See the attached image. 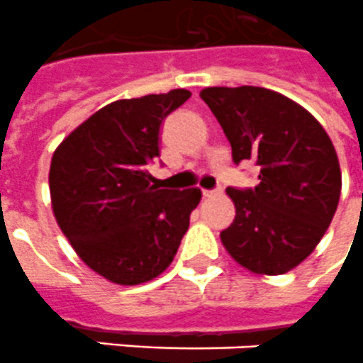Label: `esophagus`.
Returning a JSON list of instances; mask_svg holds the SVG:
<instances>
[{
  "label": "esophagus",
  "instance_id": "esophagus-1",
  "mask_svg": "<svg viewBox=\"0 0 363 363\" xmlns=\"http://www.w3.org/2000/svg\"><path fill=\"white\" fill-rule=\"evenodd\" d=\"M216 194H219V190H203V196L205 197H212L216 196Z\"/></svg>",
  "mask_w": 363,
  "mask_h": 363
}]
</instances>
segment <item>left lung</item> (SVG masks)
<instances>
[{"label":"left lung","mask_w":363,"mask_h":363,"mask_svg":"<svg viewBox=\"0 0 363 363\" xmlns=\"http://www.w3.org/2000/svg\"><path fill=\"white\" fill-rule=\"evenodd\" d=\"M201 99L219 121L233 162L260 167L255 188H227L236 218L221 230L228 255L262 275L299 266L327 233L342 191L336 149L315 118L260 86H210Z\"/></svg>","instance_id":"left-lung-1"}]
</instances>
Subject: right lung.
<instances>
[{"mask_svg":"<svg viewBox=\"0 0 363 363\" xmlns=\"http://www.w3.org/2000/svg\"><path fill=\"white\" fill-rule=\"evenodd\" d=\"M188 90L120 99L73 130L51 158L53 214L81 260L116 284L155 279L172 264L199 188L158 190L147 166L158 133Z\"/></svg>","mask_w":363,"mask_h":363,"instance_id":"obj_1","label":"right lung"}]
</instances>
